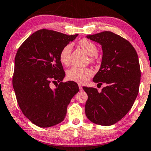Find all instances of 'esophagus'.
Returning a JSON list of instances; mask_svg holds the SVG:
<instances>
[{
  "label": "esophagus",
  "mask_w": 151,
  "mask_h": 151,
  "mask_svg": "<svg viewBox=\"0 0 151 151\" xmlns=\"http://www.w3.org/2000/svg\"><path fill=\"white\" fill-rule=\"evenodd\" d=\"M79 89L81 90L82 89V86H81V84H79Z\"/></svg>",
  "instance_id": "34e87169"
}]
</instances>
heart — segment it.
I'll use <instances>...</instances> for the list:
<instances>
[{
    "label": "heart",
    "mask_w": 151,
    "mask_h": 151,
    "mask_svg": "<svg viewBox=\"0 0 151 151\" xmlns=\"http://www.w3.org/2000/svg\"><path fill=\"white\" fill-rule=\"evenodd\" d=\"M79 45L89 56H94L97 54L98 50L96 46L87 39H81L79 42ZM72 52V45L67 44L62 48L60 53V60L64 65H67L70 62V58ZM93 72L89 68L72 67L67 72V79L76 82H86L92 76Z\"/></svg>",
    "instance_id": "obj_1"
}]
</instances>
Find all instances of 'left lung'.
I'll return each mask as SVG.
<instances>
[{"label": "left lung", "mask_w": 151, "mask_h": 151, "mask_svg": "<svg viewBox=\"0 0 151 151\" xmlns=\"http://www.w3.org/2000/svg\"><path fill=\"white\" fill-rule=\"evenodd\" d=\"M86 37L101 45V67L93 81L106 86L101 92L95 88L83 87L88 95L86 116L98 125H113L129 111L138 96L141 81L138 55L129 41L112 32Z\"/></svg>", "instance_id": "8db88e82"}]
</instances>
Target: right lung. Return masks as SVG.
<instances>
[{
	"mask_svg": "<svg viewBox=\"0 0 151 151\" xmlns=\"http://www.w3.org/2000/svg\"><path fill=\"white\" fill-rule=\"evenodd\" d=\"M78 36L42 29L24 41L15 58L13 86L22 112L41 128L61 123L67 106L79 91L76 82H62L65 76L60 53ZM60 82L55 89L50 84Z\"/></svg>",
	"mask_w": 151,
	"mask_h": 151,
	"instance_id": "1",
	"label": "right lung"
}]
</instances>
